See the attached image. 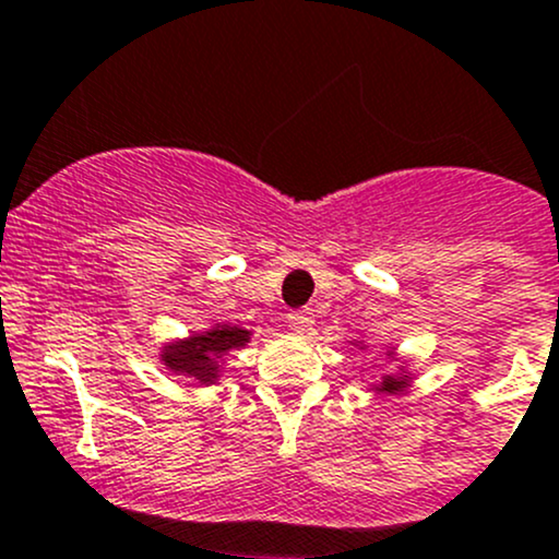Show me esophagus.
I'll list each match as a JSON object with an SVG mask.
<instances>
[{
	"instance_id": "34e87169",
	"label": "esophagus",
	"mask_w": 559,
	"mask_h": 559,
	"mask_svg": "<svg viewBox=\"0 0 559 559\" xmlns=\"http://www.w3.org/2000/svg\"><path fill=\"white\" fill-rule=\"evenodd\" d=\"M287 325H290L293 333H301V336H304V333L312 331L314 318H312V312H309V309H298V312L287 314Z\"/></svg>"
}]
</instances>
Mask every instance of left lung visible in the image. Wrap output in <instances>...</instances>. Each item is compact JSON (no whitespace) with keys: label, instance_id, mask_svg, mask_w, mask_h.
Here are the masks:
<instances>
[{"label":"left lung","instance_id":"1","mask_svg":"<svg viewBox=\"0 0 559 559\" xmlns=\"http://www.w3.org/2000/svg\"><path fill=\"white\" fill-rule=\"evenodd\" d=\"M401 384H404V382H399V379L390 377V379H384V388L382 390H399Z\"/></svg>","mask_w":559,"mask_h":559}]
</instances>
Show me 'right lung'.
I'll use <instances>...</instances> for the list:
<instances>
[{
  "label": "right lung",
  "mask_w": 559,
  "mask_h": 559,
  "mask_svg": "<svg viewBox=\"0 0 559 559\" xmlns=\"http://www.w3.org/2000/svg\"><path fill=\"white\" fill-rule=\"evenodd\" d=\"M250 333L241 331V328H221V331L201 333V336H193L191 342L175 344V347H166L164 364L175 368L177 373H186V377H195L210 382L215 377V364L212 358L221 353H228L231 347H241L247 342Z\"/></svg>",
  "instance_id": "right-lung-1"
}]
</instances>
